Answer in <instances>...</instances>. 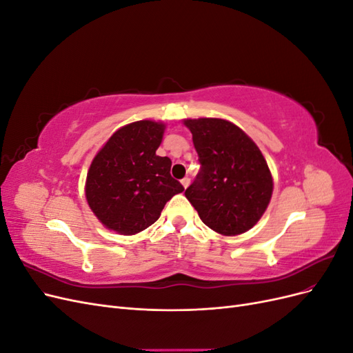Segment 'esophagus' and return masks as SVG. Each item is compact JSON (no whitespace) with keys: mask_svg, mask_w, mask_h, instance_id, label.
<instances>
[{"mask_svg":"<svg viewBox=\"0 0 353 353\" xmlns=\"http://www.w3.org/2000/svg\"><path fill=\"white\" fill-rule=\"evenodd\" d=\"M181 184H183V187H184V188H187V187L190 185V178H188V176H185V178L181 179Z\"/></svg>","mask_w":353,"mask_h":353,"instance_id":"esophagus-1","label":"esophagus"}]
</instances>
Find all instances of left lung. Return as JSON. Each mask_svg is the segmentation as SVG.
<instances>
[{"mask_svg": "<svg viewBox=\"0 0 353 353\" xmlns=\"http://www.w3.org/2000/svg\"><path fill=\"white\" fill-rule=\"evenodd\" d=\"M201 165L185 197L203 223L222 236L253 228L270 205L272 175L259 147L237 125L216 117L185 119Z\"/></svg>", "mask_w": 353, "mask_h": 353, "instance_id": "8db88e82", "label": "left lung"}]
</instances>
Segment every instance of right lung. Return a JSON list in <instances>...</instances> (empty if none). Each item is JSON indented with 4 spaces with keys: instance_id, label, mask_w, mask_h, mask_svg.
I'll return each instance as SVG.
<instances>
[{
    "instance_id": "obj_1",
    "label": "right lung",
    "mask_w": 353,
    "mask_h": 353,
    "mask_svg": "<svg viewBox=\"0 0 353 353\" xmlns=\"http://www.w3.org/2000/svg\"><path fill=\"white\" fill-rule=\"evenodd\" d=\"M165 123L138 121L117 130L92 159L85 197L105 228L134 236L154 223L166 201L184 187L157 156Z\"/></svg>"
}]
</instances>
